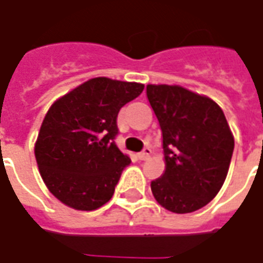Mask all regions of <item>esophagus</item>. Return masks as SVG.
Returning <instances> with one entry per match:
<instances>
[{"mask_svg":"<svg viewBox=\"0 0 263 263\" xmlns=\"http://www.w3.org/2000/svg\"><path fill=\"white\" fill-rule=\"evenodd\" d=\"M151 154H152V151H151V149H149V148H145L142 151V152H139V154H138V159H139V160L148 159V156Z\"/></svg>","mask_w":263,"mask_h":263,"instance_id":"34e87169","label":"esophagus"}]
</instances>
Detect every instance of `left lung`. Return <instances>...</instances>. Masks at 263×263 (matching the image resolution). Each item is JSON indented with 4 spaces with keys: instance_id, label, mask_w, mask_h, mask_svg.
<instances>
[{
    "instance_id": "obj_1",
    "label": "left lung",
    "mask_w": 263,
    "mask_h": 263,
    "mask_svg": "<svg viewBox=\"0 0 263 263\" xmlns=\"http://www.w3.org/2000/svg\"><path fill=\"white\" fill-rule=\"evenodd\" d=\"M159 121L165 172L151 182L166 210L193 213L209 204L224 184L234 152V137L222 109L209 97L179 86H146Z\"/></svg>"
}]
</instances>
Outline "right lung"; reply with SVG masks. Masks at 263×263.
<instances>
[{
    "label": "right lung",
    "instance_id": "obj_1",
    "mask_svg": "<svg viewBox=\"0 0 263 263\" xmlns=\"http://www.w3.org/2000/svg\"><path fill=\"white\" fill-rule=\"evenodd\" d=\"M143 84L97 77L54 101L35 145L50 193L71 209L91 211L109 201L131 159L121 152L117 117Z\"/></svg>",
    "mask_w": 263,
    "mask_h": 263
}]
</instances>
